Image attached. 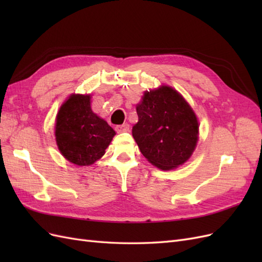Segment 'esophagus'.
Instances as JSON below:
<instances>
[{
	"label": "esophagus",
	"mask_w": 262,
	"mask_h": 262,
	"mask_svg": "<svg viewBox=\"0 0 262 262\" xmlns=\"http://www.w3.org/2000/svg\"><path fill=\"white\" fill-rule=\"evenodd\" d=\"M130 125L128 123H123V124H119L116 125V131L118 133H122V132H128L129 131Z\"/></svg>",
	"instance_id": "34e87169"
}]
</instances>
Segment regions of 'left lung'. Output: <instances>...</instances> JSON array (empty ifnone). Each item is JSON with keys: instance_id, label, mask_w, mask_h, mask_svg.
Here are the masks:
<instances>
[{"instance_id": "left-lung-1", "label": "left lung", "mask_w": 262, "mask_h": 262, "mask_svg": "<svg viewBox=\"0 0 262 262\" xmlns=\"http://www.w3.org/2000/svg\"><path fill=\"white\" fill-rule=\"evenodd\" d=\"M138 123L132 136L141 153L163 170L184 164L198 141L199 124L191 107L168 86L145 92L137 106Z\"/></svg>"}]
</instances>
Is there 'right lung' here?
<instances>
[{
	"mask_svg": "<svg viewBox=\"0 0 262 262\" xmlns=\"http://www.w3.org/2000/svg\"><path fill=\"white\" fill-rule=\"evenodd\" d=\"M116 132L91 109L90 95H72L57 115L55 140L71 163L89 166L105 154Z\"/></svg>",
	"mask_w": 262,
	"mask_h": 262,
	"instance_id": "right-lung-1",
	"label": "right lung"
}]
</instances>
